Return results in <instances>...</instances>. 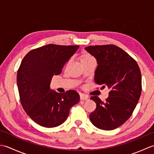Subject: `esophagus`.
<instances>
[{
	"label": "esophagus",
	"mask_w": 154,
	"mask_h": 154,
	"mask_svg": "<svg viewBox=\"0 0 154 154\" xmlns=\"http://www.w3.org/2000/svg\"><path fill=\"white\" fill-rule=\"evenodd\" d=\"M80 99L81 100H86L88 99V97L85 94H80Z\"/></svg>",
	"instance_id": "34e87169"
}]
</instances>
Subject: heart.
<instances>
[{
    "label": "heart",
    "mask_w": 154,
    "mask_h": 154,
    "mask_svg": "<svg viewBox=\"0 0 154 154\" xmlns=\"http://www.w3.org/2000/svg\"><path fill=\"white\" fill-rule=\"evenodd\" d=\"M91 58H93L92 56H91V55H83V56L82 57V58H81V60H89V59H91Z\"/></svg>",
    "instance_id": "heart-1"
}]
</instances>
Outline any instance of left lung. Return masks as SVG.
<instances>
[{"mask_svg":"<svg viewBox=\"0 0 154 154\" xmlns=\"http://www.w3.org/2000/svg\"><path fill=\"white\" fill-rule=\"evenodd\" d=\"M85 49L97 61L95 83L110 89L105 102L97 96L91 97L97 108L90 114V120L98 128L114 130L125 122L135 109L142 93L141 72L136 61L116 45Z\"/></svg>","mask_w":154,"mask_h":154,"instance_id":"1","label":"left lung"}]
</instances>
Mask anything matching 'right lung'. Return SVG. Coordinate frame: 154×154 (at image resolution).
Wrapping results in <instances>:
<instances>
[{
  "mask_svg": "<svg viewBox=\"0 0 154 154\" xmlns=\"http://www.w3.org/2000/svg\"><path fill=\"white\" fill-rule=\"evenodd\" d=\"M79 48L48 44L29 51L22 60L16 78L20 99L25 112L39 125H61L79 103V94L74 90L59 93L50 89L52 77L61 73Z\"/></svg>",
  "mask_w": 154,
  "mask_h": 154,
  "instance_id": "add662e5",
  "label": "right lung"
}]
</instances>
